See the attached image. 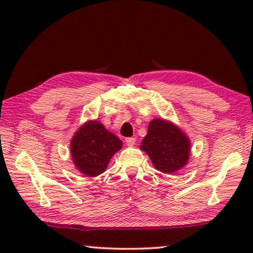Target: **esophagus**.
Segmentation results:
<instances>
[{
  "label": "esophagus",
  "mask_w": 253,
  "mask_h": 253,
  "mask_svg": "<svg viewBox=\"0 0 253 253\" xmlns=\"http://www.w3.org/2000/svg\"><path fill=\"white\" fill-rule=\"evenodd\" d=\"M125 140H126V144L128 145V146H134L135 143H136L135 137H127Z\"/></svg>",
  "instance_id": "1"
}]
</instances>
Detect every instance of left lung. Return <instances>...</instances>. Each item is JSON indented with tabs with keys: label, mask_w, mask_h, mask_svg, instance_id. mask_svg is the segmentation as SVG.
<instances>
[{
	"label": "left lung",
	"mask_w": 253,
	"mask_h": 253,
	"mask_svg": "<svg viewBox=\"0 0 253 253\" xmlns=\"http://www.w3.org/2000/svg\"><path fill=\"white\" fill-rule=\"evenodd\" d=\"M140 148L146 152L156 169L169 174L187 163L190 140L173 124L156 118L149 123Z\"/></svg>",
	"instance_id": "obj_1"
}]
</instances>
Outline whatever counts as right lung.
<instances>
[{
  "label": "right lung",
  "instance_id": "right-lung-1",
  "mask_svg": "<svg viewBox=\"0 0 253 253\" xmlns=\"http://www.w3.org/2000/svg\"><path fill=\"white\" fill-rule=\"evenodd\" d=\"M122 140L96 121L88 122L71 140L75 165L87 176H97L106 170L110 158L122 148Z\"/></svg>",
  "mask_w": 253,
  "mask_h": 253
}]
</instances>
